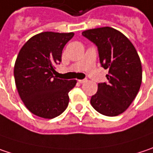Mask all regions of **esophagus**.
Here are the masks:
<instances>
[{
	"label": "esophagus",
	"instance_id": "34e87169",
	"mask_svg": "<svg viewBox=\"0 0 153 153\" xmlns=\"http://www.w3.org/2000/svg\"><path fill=\"white\" fill-rule=\"evenodd\" d=\"M87 82V80L86 79H82V80H78V82L79 83H83V82Z\"/></svg>",
	"mask_w": 153,
	"mask_h": 153
}]
</instances>
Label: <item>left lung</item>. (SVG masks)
I'll list each match as a JSON object with an SVG mask.
<instances>
[{
	"label": "left lung",
	"mask_w": 153,
	"mask_h": 153,
	"mask_svg": "<svg viewBox=\"0 0 153 153\" xmlns=\"http://www.w3.org/2000/svg\"><path fill=\"white\" fill-rule=\"evenodd\" d=\"M82 34L97 45L100 63L109 70L108 82L98 83L91 104L104 116L123 113L135 99L142 82V66L135 47L113 27L92 28Z\"/></svg>",
	"instance_id": "left-lung-1"
}]
</instances>
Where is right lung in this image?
<instances>
[{"label":"right lung","mask_w":153,"mask_h":153,"mask_svg":"<svg viewBox=\"0 0 153 153\" xmlns=\"http://www.w3.org/2000/svg\"><path fill=\"white\" fill-rule=\"evenodd\" d=\"M74 33L42 32L27 41L21 49L14 68L17 91L27 109L36 116L54 118L69 104V92L76 80L56 77V65Z\"/></svg>","instance_id":"obj_1"}]
</instances>
